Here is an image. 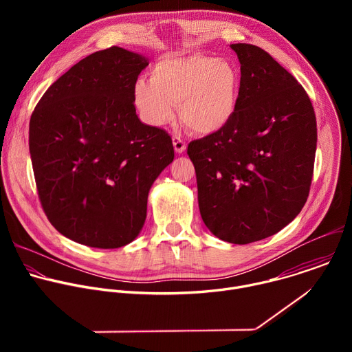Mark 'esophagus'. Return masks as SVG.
Masks as SVG:
<instances>
[{
	"label": "esophagus",
	"mask_w": 352,
	"mask_h": 352,
	"mask_svg": "<svg viewBox=\"0 0 352 352\" xmlns=\"http://www.w3.org/2000/svg\"><path fill=\"white\" fill-rule=\"evenodd\" d=\"M173 144H174L175 152L179 153V155L184 153L185 150H186V143H185L184 139L179 138V136H173Z\"/></svg>",
	"instance_id": "obj_1"
}]
</instances>
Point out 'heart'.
Wrapping results in <instances>:
<instances>
[{
	"mask_svg": "<svg viewBox=\"0 0 352 352\" xmlns=\"http://www.w3.org/2000/svg\"><path fill=\"white\" fill-rule=\"evenodd\" d=\"M241 76L228 61L206 56H167L152 69V79L139 78L133 102L142 120L162 126L173 120L177 104L182 124L197 135H213L234 118Z\"/></svg>",
	"mask_w": 352,
	"mask_h": 352,
	"instance_id": "heart-1",
	"label": "heart"
}]
</instances>
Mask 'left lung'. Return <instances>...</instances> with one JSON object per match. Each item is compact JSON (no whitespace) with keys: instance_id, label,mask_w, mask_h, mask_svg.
Listing matches in <instances>:
<instances>
[{"instance_id":"8db88e82","label":"left lung","mask_w":352,"mask_h":352,"mask_svg":"<svg viewBox=\"0 0 352 352\" xmlns=\"http://www.w3.org/2000/svg\"><path fill=\"white\" fill-rule=\"evenodd\" d=\"M241 64L231 122L192 140L200 216L217 238L245 245L267 238L302 210L316 153V117L298 80L258 45H230Z\"/></svg>"}]
</instances>
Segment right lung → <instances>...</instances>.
<instances>
[{"instance_id": "obj_1", "label": "right lung", "mask_w": 352, "mask_h": 352, "mask_svg": "<svg viewBox=\"0 0 352 352\" xmlns=\"http://www.w3.org/2000/svg\"><path fill=\"white\" fill-rule=\"evenodd\" d=\"M147 57L113 45L58 78L29 124L41 208L64 236L114 249L140 232L147 195L174 160L171 136L136 116L133 85Z\"/></svg>"}]
</instances>
